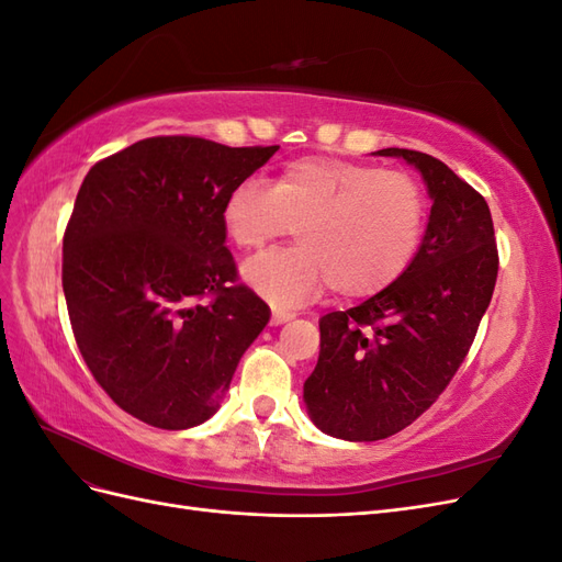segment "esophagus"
<instances>
[{"label":"esophagus","instance_id":"obj_1","mask_svg":"<svg viewBox=\"0 0 562 562\" xmlns=\"http://www.w3.org/2000/svg\"><path fill=\"white\" fill-rule=\"evenodd\" d=\"M295 314L293 312H285V310H274L271 312V326H281V323L291 321Z\"/></svg>","mask_w":562,"mask_h":562}]
</instances>
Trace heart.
Instances as JSON below:
<instances>
[{"instance_id": "1", "label": "heart", "mask_w": 562, "mask_h": 562, "mask_svg": "<svg viewBox=\"0 0 562 562\" xmlns=\"http://www.w3.org/2000/svg\"><path fill=\"white\" fill-rule=\"evenodd\" d=\"M220 220L241 250H258L295 227L297 248L244 265L255 293L291 307L328 285L347 300L394 285L419 248L427 199L405 171L304 157L283 166L269 187L260 180L232 187Z\"/></svg>"}]
</instances>
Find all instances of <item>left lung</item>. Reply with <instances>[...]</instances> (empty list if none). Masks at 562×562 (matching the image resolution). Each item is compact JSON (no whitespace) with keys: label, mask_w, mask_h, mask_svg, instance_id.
Wrapping results in <instances>:
<instances>
[{"label":"left lung","mask_w":562,"mask_h":562,"mask_svg":"<svg viewBox=\"0 0 562 562\" xmlns=\"http://www.w3.org/2000/svg\"><path fill=\"white\" fill-rule=\"evenodd\" d=\"M378 155L419 168L434 206L415 260L394 285L318 321L321 351L304 403L321 431L345 440L394 436L429 411L467 359L499 269L483 194L424 151Z\"/></svg>","instance_id":"obj_1"}]
</instances>
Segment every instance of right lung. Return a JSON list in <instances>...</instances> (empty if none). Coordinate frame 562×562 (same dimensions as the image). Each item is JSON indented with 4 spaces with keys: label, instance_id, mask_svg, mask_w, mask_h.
Returning <instances> with one entry per match:
<instances>
[{
    "label": "right lung",
    "instance_id": "add662e5",
    "mask_svg": "<svg viewBox=\"0 0 562 562\" xmlns=\"http://www.w3.org/2000/svg\"><path fill=\"white\" fill-rule=\"evenodd\" d=\"M277 149L157 135L100 159L79 187L63 236L72 333L105 394L151 427L206 422L267 326L220 211Z\"/></svg>",
    "mask_w": 562,
    "mask_h": 562
}]
</instances>
